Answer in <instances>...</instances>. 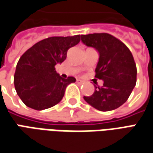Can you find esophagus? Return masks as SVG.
<instances>
[{"label":"esophagus","mask_w":153,"mask_h":153,"mask_svg":"<svg viewBox=\"0 0 153 153\" xmlns=\"http://www.w3.org/2000/svg\"><path fill=\"white\" fill-rule=\"evenodd\" d=\"M76 82L78 83V84H83L84 82H83V81H81V80H76Z\"/></svg>","instance_id":"esophagus-1"}]
</instances>
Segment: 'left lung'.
<instances>
[{
  "label": "left lung",
  "mask_w": 153,
  "mask_h": 153,
  "mask_svg": "<svg viewBox=\"0 0 153 153\" xmlns=\"http://www.w3.org/2000/svg\"><path fill=\"white\" fill-rule=\"evenodd\" d=\"M84 45L99 53L95 77L103 81L102 87H95L94 93L83 98L102 111L118 108L127 102L137 82V67L127 46L107 33L82 35Z\"/></svg>",
  "instance_id": "8db88e82"
}]
</instances>
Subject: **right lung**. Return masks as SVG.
Returning a JSON list of instances; mask_svg holds the SVG:
<instances>
[{
	"mask_svg": "<svg viewBox=\"0 0 153 153\" xmlns=\"http://www.w3.org/2000/svg\"><path fill=\"white\" fill-rule=\"evenodd\" d=\"M80 42V35L52 36L36 43L19 59L14 76L17 95L23 103L35 110H44L59 103L67 85L76 78H62L55 66L63 62L69 48Z\"/></svg>",
	"mask_w": 153,
	"mask_h": 153,
	"instance_id": "obj_1",
	"label": "right lung"
}]
</instances>
